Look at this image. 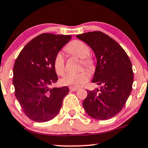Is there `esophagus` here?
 Returning a JSON list of instances; mask_svg holds the SVG:
<instances>
[{
    "label": "esophagus",
    "mask_w": 148,
    "mask_h": 148,
    "mask_svg": "<svg viewBox=\"0 0 148 148\" xmlns=\"http://www.w3.org/2000/svg\"><path fill=\"white\" fill-rule=\"evenodd\" d=\"M69 90H70L71 91H76L79 90V88H75V87H70L69 88Z\"/></svg>",
    "instance_id": "34e87169"
}]
</instances>
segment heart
I'll return each mask as SVG.
<instances>
[{"instance_id": "obj_1", "label": "heart", "mask_w": 148, "mask_h": 148, "mask_svg": "<svg viewBox=\"0 0 148 148\" xmlns=\"http://www.w3.org/2000/svg\"><path fill=\"white\" fill-rule=\"evenodd\" d=\"M66 51L69 53L82 59L83 65L91 69L93 67V62L90 58L88 57L90 53L89 47L84 42L74 40L66 47ZM53 67L56 72L59 75H63L65 72V62L62 53L58 52L53 60ZM90 75L86 70H82L75 74H67L61 79V84L64 86L72 87H81L84 86L89 79Z\"/></svg>"}]
</instances>
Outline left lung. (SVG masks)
Segmentation results:
<instances>
[{"label":"left lung","instance_id":"obj_1","mask_svg":"<svg viewBox=\"0 0 148 148\" xmlns=\"http://www.w3.org/2000/svg\"><path fill=\"white\" fill-rule=\"evenodd\" d=\"M76 37L94 52L97 65L92 82L102 86L97 91L87 90L83 106L86 113L96 120L113 118L121 111L132 92V62L118 42L101 32H89Z\"/></svg>","mask_w":148,"mask_h":148}]
</instances>
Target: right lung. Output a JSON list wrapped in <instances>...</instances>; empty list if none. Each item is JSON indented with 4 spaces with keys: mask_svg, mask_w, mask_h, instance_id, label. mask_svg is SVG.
<instances>
[{
    "mask_svg": "<svg viewBox=\"0 0 148 148\" xmlns=\"http://www.w3.org/2000/svg\"><path fill=\"white\" fill-rule=\"evenodd\" d=\"M71 38V35L41 34L23 47L15 60V96L25 115L33 121L45 123L55 118L69 92L67 86H50L58 79L54 58Z\"/></svg>",
    "mask_w": 148,
    "mask_h": 148,
    "instance_id": "add662e5",
    "label": "right lung"
}]
</instances>
